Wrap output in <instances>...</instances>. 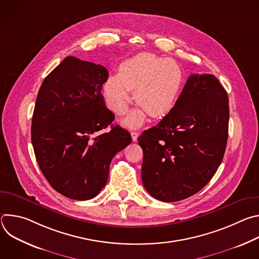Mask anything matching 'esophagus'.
Segmentation results:
<instances>
[{"mask_svg":"<svg viewBox=\"0 0 259 259\" xmlns=\"http://www.w3.org/2000/svg\"><path fill=\"white\" fill-rule=\"evenodd\" d=\"M138 132H136V131H133V132H131V137H132V140L133 141H136L137 140V137H138Z\"/></svg>","mask_w":259,"mask_h":259,"instance_id":"34e87169","label":"esophagus"}]
</instances>
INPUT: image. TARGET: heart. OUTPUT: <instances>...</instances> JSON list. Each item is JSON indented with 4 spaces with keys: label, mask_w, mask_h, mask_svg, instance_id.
Returning a JSON list of instances; mask_svg holds the SVG:
<instances>
[{
    "label": "heart",
    "mask_w": 259,
    "mask_h": 259,
    "mask_svg": "<svg viewBox=\"0 0 259 259\" xmlns=\"http://www.w3.org/2000/svg\"><path fill=\"white\" fill-rule=\"evenodd\" d=\"M182 84V70L171 58L153 53H139L119 66V75L108 77L104 96L109 108L123 115L134 91V99L141 107L132 110L124 120L128 127L140 126L145 113L153 117L167 114L174 106Z\"/></svg>",
    "instance_id": "1"
}]
</instances>
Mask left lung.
I'll use <instances>...</instances> for the list:
<instances>
[{"instance_id": "8db88e82", "label": "left lung", "mask_w": 259, "mask_h": 259, "mask_svg": "<svg viewBox=\"0 0 259 259\" xmlns=\"http://www.w3.org/2000/svg\"><path fill=\"white\" fill-rule=\"evenodd\" d=\"M229 119V97L215 76L191 75L170 112L138 137L147 193L176 202L201 191L224 159Z\"/></svg>"}]
</instances>
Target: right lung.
Wrapping results in <instances>:
<instances>
[{"mask_svg":"<svg viewBox=\"0 0 259 259\" xmlns=\"http://www.w3.org/2000/svg\"><path fill=\"white\" fill-rule=\"evenodd\" d=\"M107 69L68 56L45 78L31 120V143L39 167L59 194L72 200L96 197L106 184L115 155L132 141L110 126L115 115L101 94Z\"/></svg>","mask_w":259,"mask_h":259,"instance_id":"1","label":"right lung"}]
</instances>
